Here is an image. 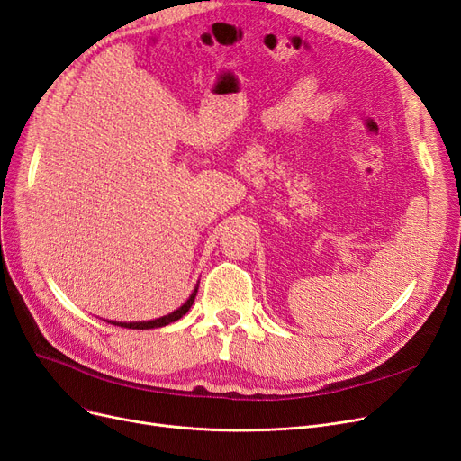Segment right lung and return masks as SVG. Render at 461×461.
Returning <instances> with one entry per match:
<instances>
[{"mask_svg":"<svg viewBox=\"0 0 461 461\" xmlns=\"http://www.w3.org/2000/svg\"><path fill=\"white\" fill-rule=\"evenodd\" d=\"M197 288H199V283L195 285V288H194V293L190 294V298H187L178 310H175L173 313H168V315H163V317H159V319H151V321H131V322H127V321H108V319H104V321H108V322H113V325H117V327H127V329H139V330H146V329H159V327H167V325H170V322H175V321H178L180 317H184L185 313H187V310L192 308V303H194V300H195V296H197Z\"/></svg>","mask_w":461,"mask_h":461,"instance_id":"1","label":"right lung"}]
</instances>
